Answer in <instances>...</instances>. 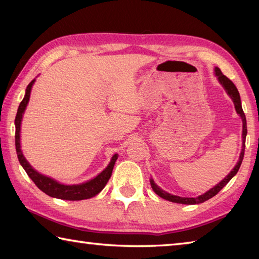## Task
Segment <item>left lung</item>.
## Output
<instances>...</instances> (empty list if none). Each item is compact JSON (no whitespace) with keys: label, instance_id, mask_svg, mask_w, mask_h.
Here are the masks:
<instances>
[{"label":"left lung","instance_id":"1","mask_svg":"<svg viewBox=\"0 0 259 259\" xmlns=\"http://www.w3.org/2000/svg\"><path fill=\"white\" fill-rule=\"evenodd\" d=\"M214 72H216V75L218 76V80L222 83V85L225 88V90H226V92L228 93L229 97L233 99L234 104H235V108H236V111H237V113L240 115L241 119H243V149H241V152H240L239 160H238L237 164H236V166H235V168L232 170V171H230V174L227 176L226 178H225L224 180H222L221 183H219L217 186H214L213 188H211L210 190H208L203 195H200V196H198L196 198H187V197L185 198V197H179V196H175V195H171V194H168V192H166L164 190L159 188V187L155 184V181H153L152 179H150V185L152 187L153 191H155L158 196H160L161 198H163V199L169 200V201H171V202L185 203V205H195V203H200V202H203V201H206L208 199H210V198H212L213 196H216L218 192L221 191L224 188V187L229 183V180L232 179L234 176L238 172L240 164H241V162H243L244 153H245V140H246V135H247V123H246L245 113L243 111V108H241L239 92H238L237 88L235 87V84L233 83V82L230 81L226 75L223 74L221 69L216 68V69H214Z\"/></svg>","mask_w":259,"mask_h":259}]
</instances>
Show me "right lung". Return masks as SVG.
<instances>
[{"label":"right lung","mask_w":259,"mask_h":259,"mask_svg":"<svg viewBox=\"0 0 259 259\" xmlns=\"http://www.w3.org/2000/svg\"><path fill=\"white\" fill-rule=\"evenodd\" d=\"M34 81L35 80H32L29 83V85L26 87L25 96L23 98V100H22L20 103L18 113H16V117H15V148H16V153H18V158L21 166L23 167L27 176H29L33 183L36 185L37 188L51 197L59 198V199H64V200H82V199H88V198H91L93 196L98 195L99 192L104 188V186L107 185L110 177H111L113 166L115 163V160L118 159L117 153L112 157L111 161H110V163L108 164V167L104 169L101 174H99L96 178H93L84 184L71 185V186L59 184L58 181H56L54 179L38 174L36 170H34L31 167V164L27 162L26 159L24 158L23 153L21 151V145H20V128H21L22 115H23L26 104L29 102L31 89H32L33 83H34Z\"/></svg>","instance_id":"right-lung-1"}]
</instances>
